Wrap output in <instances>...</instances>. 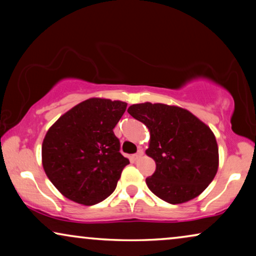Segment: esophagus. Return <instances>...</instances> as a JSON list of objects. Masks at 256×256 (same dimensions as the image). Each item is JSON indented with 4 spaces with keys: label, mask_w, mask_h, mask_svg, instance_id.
I'll return each mask as SVG.
<instances>
[{
    "label": "esophagus",
    "mask_w": 256,
    "mask_h": 256,
    "mask_svg": "<svg viewBox=\"0 0 256 256\" xmlns=\"http://www.w3.org/2000/svg\"><path fill=\"white\" fill-rule=\"evenodd\" d=\"M142 155H143V150L140 149L138 152L134 154V155H132V160H138L140 158V157H142Z\"/></svg>",
    "instance_id": "1"
}]
</instances>
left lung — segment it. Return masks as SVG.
<instances>
[{"instance_id": "1", "label": "left lung", "mask_w": 256, "mask_h": 256, "mask_svg": "<svg viewBox=\"0 0 256 256\" xmlns=\"http://www.w3.org/2000/svg\"><path fill=\"white\" fill-rule=\"evenodd\" d=\"M128 113L148 128L146 154L156 170L146 180L149 190L170 204L198 197L216 177L219 150L208 124L185 108L166 104H132Z\"/></svg>"}]
</instances>
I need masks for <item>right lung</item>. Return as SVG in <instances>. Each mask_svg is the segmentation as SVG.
I'll list each match as a JSON object with an SVG mask.
<instances>
[{
  "instance_id": "1",
  "label": "right lung",
  "mask_w": 256,
  "mask_h": 256,
  "mask_svg": "<svg viewBox=\"0 0 256 256\" xmlns=\"http://www.w3.org/2000/svg\"><path fill=\"white\" fill-rule=\"evenodd\" d=\"M126 108L124 101L90 98L48 128L42 144V163L64 197L90 206L113 194L129 164L113 132Z\"/></svg>"
}]
</instances>
